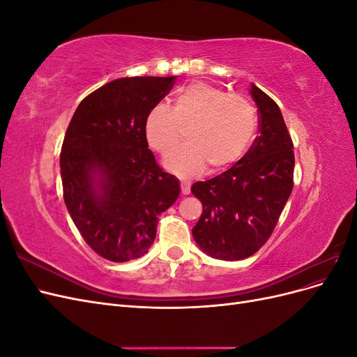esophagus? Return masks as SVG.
Masks as SVG:
<instances>
[{"mask_svg":"<svg viewBox=\"0 0 357 357\" xmlns=\"http://www.w3.org/2000/svg\"><path fill=\"white\" fill-rule=\"evenodd\" d=\"M190 192V183L188 180H181V193L183 195H189Z\"/></svg>","mask_w":357,"mask_h":357,"instance_id":"34e87169","label":"esophagus"}]
</instances>
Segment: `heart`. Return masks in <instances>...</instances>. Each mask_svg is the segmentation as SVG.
<instances>
[{"mask_svg": "<svg viewBox=\"0 0 357 357\" xmlns=\"http://www.w3.org/2000/svg\"><path fill=\"white\" fill-rule=\"evenodd\" d=\"M256 128L250 101L205 83L183 89L174 109L155 105L146 119L147 142L160 155L172 152L188 131L189 143L165 159V167L180 176L199 174L207 165L210 172L229 168L245 155Z\"/></svg>", "mask_w": 357, "mask_h": 357, "instance_id": "heart-1", "label": "heart"}]
</instances>
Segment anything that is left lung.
Wrapping results in <instances>:
<instances>
[{"instance_id":"8db88e82","label":"left lung","mask_w":357,"mask_h":357,"mask_svg":"<svg viewBox=\"0 0 357 357\" xmlns=\"http://www.w3.org/2000/svg\"><path fill=\"white\" fill-rule=\"evenodd\" d=\"M259 112V137L228 171L190 190L202 202L193 240L222 261L255 255L273 234L294 189V143L278 105L252 83Z\"/></svg>"}]
</instances>
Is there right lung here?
I'll return each instance as SVG.
<instances>
[{"label": "right lung", "mask_w": 357, "mask_h": 357, "mask_svg": "<svg viewBox=\"0 0 357 357\" xmlns=\"http://www.w3.org/2000/svg\"><path fill=\"white\" fill-rule=\"evenodd\" d=\"M171 77H123L79 104L63 137L61 178L71 219L93 252L128 262L149 252L158 215L180 181L156 164L146 119L172 89Z\"/></svg>", "instance_id": "1"}]
</instances>
